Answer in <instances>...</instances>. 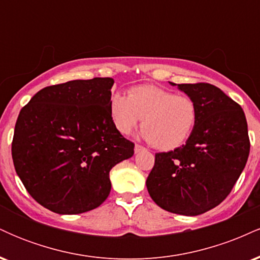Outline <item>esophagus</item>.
I'll return each instance as SVG.
<instances>
[{
	"label": "esophagus",
	"mask_w": 260,
	"mask_h": 260,
	"mask_svg": "<svg viewBox=\"0 0 260 260\" xmlns=\"http://www.w3.org/2000/svg\"><path fill=\"white\" fill-rule=\"evenodd\" d=\"M144 147H142V145H139V144H136V147H134V151H136V153H139V151H142V150H144Z\"/></svg>",
	"instance_id": "34e87169"
}]
</instances>
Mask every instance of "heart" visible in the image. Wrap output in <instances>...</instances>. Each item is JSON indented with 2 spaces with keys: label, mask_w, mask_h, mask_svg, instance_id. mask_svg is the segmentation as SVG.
I'll use <instances>...</instances> for the list:
<instances>
[{
  "label": "heart",
  "mask_w": 260,
  "mask_h": 260,
  "mask_svg": "<svg viewBox=\"0 0 260 260\" xmlns=\"http://www.w3.org/2000/svg\"><path fill=\"white\" fill-rule=\"evenodd\" d=\"M110 116L123 134L132 132L143 118L144 138L159 150H174L194 131L198 106L188 95L144 84L131 88L127 96L115 92L110 100Z\"/></svg>",
  "instance_id": "b5f03b06"
}]
</instances>
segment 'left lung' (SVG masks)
I'll return each instance as SVG.
<instances>
[{
    "mask_svg": "<svg viewBox=\"0 0 260 260\" xmlns=\"http://www.w3.org/2000/svg\"><path fill=\"white\" fill-rule=\"evenodd\" d=\"M178 89L196 101L198 120L186 144L155 154L147 188L160 208L196 216L217 207L242 174L250 148L248 127L242 107L217 86L194 83Z\"/></svg>",
    "mask_w": 260,
    "mask_h": 260,
    "instance_id": "obj_1",
    "label": "left lung"
}]
</instances>
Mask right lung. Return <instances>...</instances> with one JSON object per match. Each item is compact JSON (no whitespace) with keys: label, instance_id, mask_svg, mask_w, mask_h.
<instances>
[{"label":"right lung","instance_id":"right-lung-1","mask_svg":"<svg viewBox=\"0 0 260 260\" xmlns=\"http://www.w3.org/2000/svg\"><path fill=\"white\" fill-rule=\"evenodd\" d=\"M112 78L41 89L20 110L12 140L14 169L32 198L57 214H82L110 194V170L134 143L110 116Z\"/></svg>","mask_w":260,"mask_h":260}]
</instances>
